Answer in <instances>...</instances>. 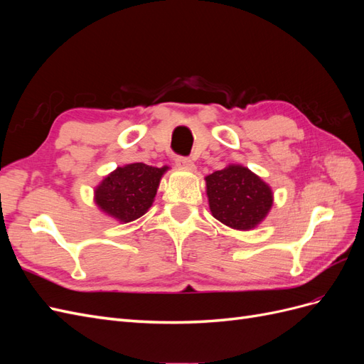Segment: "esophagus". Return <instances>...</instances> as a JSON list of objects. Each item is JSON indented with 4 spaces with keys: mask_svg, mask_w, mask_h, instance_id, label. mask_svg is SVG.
<instances>
[{
    "mask_svg": "<svg viewBox=\"0 0 364 364\" xmlns=\"http://www.w3.org/2000/svg\"><path fill=\"white\" fill-rule=\"evenodd\" d=\"M176 165H178V168L181 170H194V162L190 158H176Z\"/></svg>",
    "mask_w": 364,
    "mask_h": 364,
    "instance_id": "1",
    "label": "esophagus"
}]
</instances>
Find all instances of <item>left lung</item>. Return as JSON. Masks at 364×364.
Instances as JSON below:
<instances>
[{
  "instance_id": "1",
  "label": "left lung",
  "mask_w": 364,
  "mask_h": 364,
  "mask_svg": "<svg viewBox=\"0 0 364 364\" xmlns=\"http://www.w3.org/2000/svg\"><path fill=\"white\" fill-rule=\"evenodd\" d=\"M205 182L211 214L232 229H255L273 206L270 185L240 164L214 171Z\"/></svg>"
}]
</instances>
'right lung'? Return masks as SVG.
<instances>
[{
	"mask_svg": "<svg viewBox=\"0 0 364 364\" xmlns=\"http://www.w3.org/2000/svg\"><path fill=\"white\" fill-rule=\"evenodd\" d=\"M168 170V165L158 168L142 162L117 167L94 188V202L102 213L117 222H134L155 202L162 176Z\"/></svg>",
	"mask_w": 364,
	"mask_h": 364,
	"instance_id": "right-lung-1",
	"label": "right lung"
}]
</instances>
